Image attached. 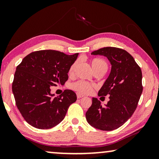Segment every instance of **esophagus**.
I'll list each match as a JSON object with an SVG mask.
<instances>
[{
    "label": "esophagus",
    "mask_w": 159,
    "mask_h": 159,
    "mask_svg": "<svg viewBox=\"0 0 159 159\" xmlns=\"http://www.w3.org/2000/svg\"><path fill=\"white\" fill-rule=\"evenodd\" d=\"M77 98H81L84 97V95L80 94V93H77Z\"/></svg>",
    "instance_id": "1"
}]
</instances>
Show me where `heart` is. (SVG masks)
<instances>
[{"label": "heart", "instance_id": "obj_1", "mask_svg": "<svg viewBox=\"0 0 159 159\" xmlns=\"http://www.w3.org/2000/svg\"><path fill=\"white\" fill-rule=\"evenodd\" d=\"M91 66H92L93 70L97 71L101 69H107L108 65L105 61L101 58H93L91 60ZM77 64V61H75L71 65L69 69V75H72L75 71V69ZM71 88L77 91L79 93L82 94H90L93 91L94 89L96 88V85L95 84L90 83V82H85L84 80H78V81L74 82L71 84Z\"/></svg>", "mask_w": 159, "mask_h": 159}]
</instances>
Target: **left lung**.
Returning <instances> with one entry per match:
<instances>
[{
    "label": "left lung",
    "mask_w": 159,
    "mask_h": 159,
    "mask_svg": "<svg viewBox=\"0 0 159 159\" xmlns=\"http://www.w3.org/2000/svg\"><path fill=\"white\" fill-rule=\"evenodd\" d=\"M93 55L108 58L111 71L98 91V96L109 95V101L102 106L93 98L92 105L87 111L88 122L96 129L111 131L123 125L134 114L143 92L142 71L134 58L125 50L106 47L92 52Z\"/></svg>",
    "instance_id": "8db88e82"
}]
</instances>
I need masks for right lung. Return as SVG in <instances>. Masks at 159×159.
<instances>
[{"label": "right lung", "mask_w": 159, "mask_h": 159, "mask_svg": "<svg viewBox=\"0 0 159 159\" xmlns=\"http://www.w3.org/2000/svg\"><path fill=\"white\" fill-rule=\"evenodd\" d=\"M78 54L66 55L54 50L34 51L16 66L12 91L21 116L28 124L38 129H50L64 119L77 95L71 90L53 97L51 88L64 84L69 69Z\"/></svg>", "instance_id": "right-lung-1"}]
</instances>
